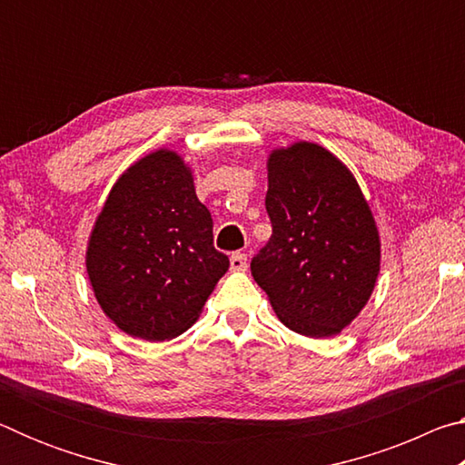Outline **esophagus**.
Wrapping results in <instances>:
<instances>
[{
	"mask_svg": "<svg viewBox=\"0 0 465 465\" xmlns=\"http://www.w3.org/2000/svg\"><path fill=\"white\" fill-rule=\"evenodd\" d=\"M230 264H232V271H246L248 258H246V254H242V252H233V254L230 256Z\"/></svg>",
	"mask_w": 465,
	"mask_h": 465,
	"instance_id": "esophagus-1",
	"label": "esophagus"
}]
</instances>
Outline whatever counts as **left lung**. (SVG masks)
Listing matches in <instances>:
<instances>
[{"mask_svg":"<svg viewBox=\"0 0 465 465\" xmlns=\"http://www.w3.org/2000/svg\"><path fill=\"white\" fill-rule=\"evenodd\" d=\"M266 168L272 235L252 258V277L287 328L334 336L365 308L380 274L371 209L349 168L318 143L274 149Z\"/></svg>","mask_w":465,"mask_h":465,"instance_id":"left-lung-1","label":"left lung"}]
</instances>
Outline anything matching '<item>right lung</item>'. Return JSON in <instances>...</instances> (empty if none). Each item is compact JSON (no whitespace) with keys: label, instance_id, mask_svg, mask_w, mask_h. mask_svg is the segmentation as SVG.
Returning <instances> with one entry per match:
<instances>
[{"label":"right lung","instance_id":"obj_1","mask_svg":"<svg viewBox=\"0 0 465 465\" xmlns=\"http://www.w3.org/2000/svg\"><path fill=\"white\" fill-rule=\"evenodd\" d=\"M85 269L102 312L123 332L162 342L194 324L230 258L215 250L213 219L176 152L157 149L116 180Z\"/></svg>","mask_w":465,"mask_h":465}]
</instances>
